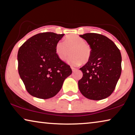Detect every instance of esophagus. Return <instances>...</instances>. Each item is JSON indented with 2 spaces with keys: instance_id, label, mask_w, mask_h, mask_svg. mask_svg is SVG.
Listing matches in <instances>:
<instances>
[{
  "instance_id": "esophagus-1",
  "label": "esophagus",
  "mask_w": 135,
  "mask_h": 135,
  "mask_svg": "<svg viewBox=\"0 0 135 135\" xmlns=\"http://www.w3.org/2000/svg\"><path fill=\"white\" fill-rule=\"evenodd\" d=\"M71 70H72V71L74 72V71H75L76 70V68H74V67H71Z\"/></svg>"
}]
</instances>
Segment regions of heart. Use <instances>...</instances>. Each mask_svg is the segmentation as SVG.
Masks as SVG:
<instances>
[{
	"mask_svg": "<svg viewBox=\"0 0 135 135\" xmlns=\"http://www.w3.org/2000/svg\"><path fill=\"white\" fill-rule=\"evenodd\" d=\"M71 50V57L68 62L71 66H77L81 63L86 64L91 57V49L84 40L76 35H70L64 38V42L59 41L56 46V53L62 61L67 60Z\"/></svg>",
	"mask_w": 135,
	"mask_h": 135,
	"instance_id": "1",
	"label": "heart"
}]
</instances>
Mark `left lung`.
I'll return each mask as SVG.
<instances>
[{
  "label": "left lung",
  "instance_id": "obj_1",
  "mask_svg": "<svg viewBox=\"0 0 135 135\" xmlns=\"http://www.w3.org/2000/svg\"><path fill=\"white\" fill-rule=\"evenodd\" d=\"M91 49L90 59L80 68L83 76L78 81L82 95L99 100L111 95L121 74L122 57L112 40L96 33L80 35Z\"/></svg>",
  "mask_w": 135,
  "mask_h": 135
}]
</instances>
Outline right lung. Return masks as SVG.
I'll use <instances>...</instances> for the list:
<instances>
[{
  "instance_id": "obj_1",
  "label": "right lung",
  "mask_w": 135,
  "mask_h": 135,
  "mask_svg": "<svg viewBox=\"0 0 135 135\" xmlns=\"http://www.w3.org/2000/svg\"><path fill=\"white\" fill-rule=\"evenodd\" d=\"M64 34L51 32L32 36L20 47L18 71L27 91L34 97L49 99L57 94L71 68L56 55V46Z\"/></svg>"
}]
</instances>
